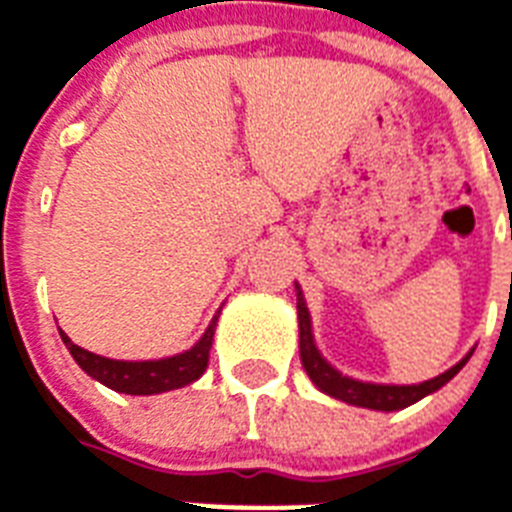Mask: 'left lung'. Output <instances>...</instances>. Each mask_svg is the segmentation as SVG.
Returning a JSON list of instances; mask_svg holds the SVG:
<instances>
[{
    "label": "left lung",
    "mask_w": 512,
    "mask_h": 512,
    "mask_svg": "<svg viewBox=\"0 0 512 512\" xmlns=\"http://www.w3.org/2000/svg\"><path fill=\"white\" fill-rule=\"evenodd\" d=\"M297 289V318H299V357H302V368L307 371L310 381H313L323 394L328 397H336V400L347 402V405L355 407H368V410H381V413H392V410H402V407H410L413 402L429 397V394L439 392L450 378H455L460 373L468 357L473 352L455 363L450 371L439 373L436 378H429L423 384H373V381H357V378L344 376L328 363L326 357L321 355V350L315 347L313 336V321H310V310H307L305 294H302V286L294 284Z\"/></svg>",
    "instance_id": "8db88e82"
}]
</instances>
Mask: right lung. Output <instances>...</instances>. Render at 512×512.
Instances as JSON below:
<instances>
[{"mask_svg": "<svg viewBox=\"0 0 512 512\" xmlns=\"http://www.w3.org/2000/svg\"><path fill=\"white\" fill-rule=\"evenodd\" d=\"M218 315L220 310L191 350L160 357V360H112V357L94 355V352L73 344L65 331H60V336L70 355H73V360L81 365V371L89 373L91 378H97L99 384H105L112 392L149 397V394L173 392V389H181L186 384H194L207 371Z\"/></svg>", "mask_w": 512, "mask_h": 512, "instance_id": "obj_1", "label": "right lung"}]
</instances>
